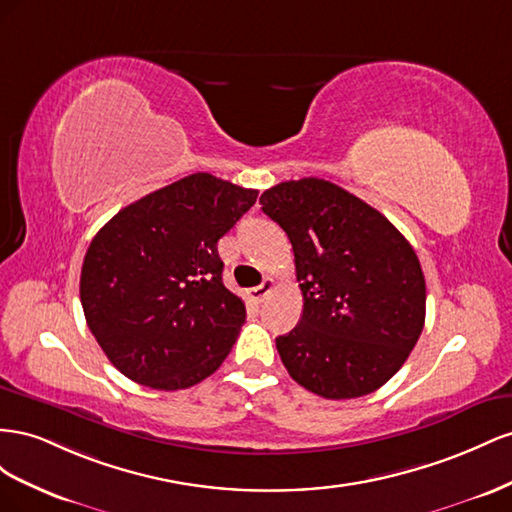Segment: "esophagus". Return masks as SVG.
<instances>
[{
  "mask_svg": "<svg viewBox=\"0 0 512 512\" xmlns=\"http://www.w3.org/2000/svg\"><path fill=\"white\" fill-rule=\"evenodd\" d=\"M274 285H276L274 279H264V283H261V285L248 289V296H251V300H255V302H261L274 289Z\"/></svg>",
  "mask_w": 512,
  "mask_h": 512,
  "instance_id": "esophagus-1",
  "label": "esophagus"
}]
</instances>
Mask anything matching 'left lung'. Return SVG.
I'll return each mask as SVG.
<instances>
[{
    "instance_id": "8db88e82",
    "label": "left lung",
    "mask_w": 512,
    "mask_h": 512,
    "mask_svg": "<svg viewBox=\"0 0 512 512\" xmlns=\"http://www.w3.org/2000/svg\"><path fill=\"white\" fill-rule=\"evenodd\" d=\"M294 248L300 324L276 339L289 375L324 399H356L397 373L425 326L412 244L345 188L302 178L259 197Z\"/></svg>"
}]
</instances>
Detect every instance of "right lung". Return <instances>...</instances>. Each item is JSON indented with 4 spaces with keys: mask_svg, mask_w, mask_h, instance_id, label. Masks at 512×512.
I'll use <instances>...</instances> for the list:
<instances>
[{
    "mask_svg": "<svg viewBox=\"0 0 512 512\" xmlns=\"http://www.w3.org/2000/svg\"><path fill=\"white\" fill-rule=\"evenodd\" d=\"M257 191L193 173L115 214L87 248L79 294L111 364L154 390H182L221 367L244 324L223 285L218 240Z\"/></svg>",
    "mask_w": 512,
    "mask_h": 512,
    "instance_id": "obj_1",
    "label": "right lung"
}]
</instances>
